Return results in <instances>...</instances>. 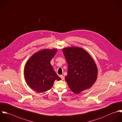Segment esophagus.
Listing matches in <instances>:
<instances>
[{
	"mask_svg": "<svg viewBox=\"0 0 122 122\" xmlns=\"http://www.w3.org/2000/svg\"><path fill=\"white\" fill-rule=\"evenodd\" d=\"M60 77H61V79L62 80H64V76H63V75H60Z\"/></svg>",
	"mask_w": 122,
	"mask_h": 122,
	"instance_id": "34e87169",
	"label": "esophagus"
}]
</instances>
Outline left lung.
Segmentation results:
<instances>
[{"instance_id":"left-lung-1","label":"left lung","mask_w":122,"mask_h":122,"mask_svg":"<svg viewBox=\"0 0 122 122\" xmlns=\"http://www.w3.org/2000/svg\"><path fill=\"white\" fill-rule=\"evenodd\" d=\"M62 52L68 64L65 81L75 94L90 88L97 78L98 69L91 55L84 49L78 47L63 48Z\"/></svg>"}]
</instances>
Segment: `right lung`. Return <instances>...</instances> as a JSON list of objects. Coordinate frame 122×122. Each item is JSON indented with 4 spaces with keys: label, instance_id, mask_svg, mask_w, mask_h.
Listing matches in <instances>:
<instances>
[{
    "label": "right lung",
    "instance_id": "1",
    "mask_svg": "<svg viewBox=\"0 0 122 122\" xmlns=\"http://www.w3.org/2000/svg\"><path fill=\"white\" fill-rule=\"evenodd\" d=\"M57 49H44L30 57L25 66L24 75L27 84L33 90L42 93L50 89L55 80L61 79L51 64Z\"/></svg>",
    "mask_w": 122,
    "mask_h": 122
}]
</instances>
